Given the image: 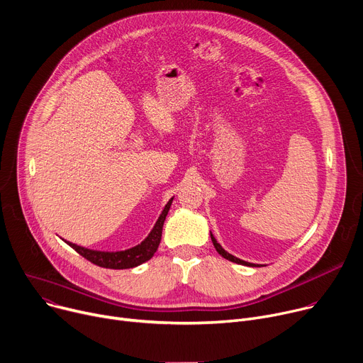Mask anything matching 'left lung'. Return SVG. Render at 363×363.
Returning a JSON list of instances; mask_svg holds the SVG:
<instances>
[{
    "label": "left lung",
    "mask_w": 363,
    "mask_h": 363,
    "mask_svg": "<svg viewBox=\"0 0 363 363\" xmlns=\"http://www.w3.org/2000/svg\"><path fill=\"white\" fill-rule=\"evenodd\" d=\"M210 236H211V240H213V245H214V247H216V250L224 257V259H227V260H230V262H235V263H240V265H246V267H259V265H255V263H249V262H245V260H242V259H238V257H235L233 255H230V253H227L218 243H217V240L214 239V236L210 233Z\"/></svg>",
    "instance_id": "8db88e82"
}]
</instances>
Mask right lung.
<instances>
[{
    "label": "right lung",
    "instance_id": "add662e5",
    "mask_svg": "<svg viewBox=\"0 0 363 363\" xmlns=\"http://www.w3.org/2000/svg\"><path fill=\"white\" fill-rule=\"evenodd\" d=\"M172 200L174 199H171L168 201V204L164 206L160 217L157 218L149 236L140 245L131 247V249L121 250V252H100V250H91V249L81 247V246L69 243L67 240L65 242H67L72 249H75L81 256H84L86 260L92 262L96 267L108 268V269H128V268L139 267L143 262L149 260L157 250L160 238H162V227H163L164 218H167L168 211L171 208Z\"/></svg>",
    "mask_w": 363,
    "mask_h": 363
}]
</instances>
